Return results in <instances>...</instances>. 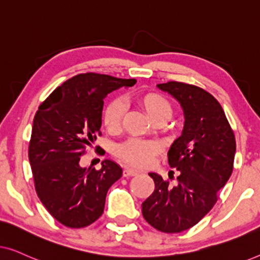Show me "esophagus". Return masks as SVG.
Returning <instances> with one entry per match:
<instances>
[{
    "mask_svg": "<svg viewBox=\"0 0 260 260\" xmlns=\"http://www.w3.org/2000/svg\"><path fill=\"white\" fill-rule=\"evenodd\" d=\"M138 174V172L137 170H135V169H130V168H125L123 170V176L124 177H127V176H135V175H137Z\"/></svg>",
    "mask_w": 260,
    "mask_h": 260,
    "instance_id": "obj_1",
    "label": "esophagus"
}]
</instances>
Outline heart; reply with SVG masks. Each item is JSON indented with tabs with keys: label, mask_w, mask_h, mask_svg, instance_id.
I'll use <instances>...</instances> for the list:
<instances>
[{
	"label": "heart",
	"mask_w": 260,
	"mask_h": 260,
	"mask_svg": "<svg viewBox=\"0 0 260 260\" xmlns=\"http://www.w3.org/2000/svg\"><path fill=\"white\" fill-rule=\"evenodd\" d=\"M137 102L154 123L158 120L167 122L173 115L172 104L162 94L155 93V92L142 93L137 97ZM123 115L124 105L119 99H112L108 103L103 111V123L110 134L118 133ZM158 150V144L155 142L130 140L116 148V155L131 166L142 167L147 166Z\"/></svg>",
	"instance_id": "b5f03b06"
}]
</instances>
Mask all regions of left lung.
I'll use <instances>...</instances> for the list:
<instances>
[{"mask_svg":"<svg viewBox=\"0 0 260 260\" xmlns=\"http://www.w3.org/2000/svg\"><path fill=\"white\" fill-rule=\"evenodd\" d=\"M157 87L179 102L184 123L168 151L169 166L179 170L176 184L149 173L155 190L142 214L154 229L179 233L200 221L218 200L233 170L236 138L219 102L202 88L177 81Z\"/></svg>","mask_w":260,"mask_h":260,"instance_id":"1","label":"left lung"}]
</instances>
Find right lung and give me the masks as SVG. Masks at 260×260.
<instances>
[{
    "label": "right lung",
    "mask_w": 260,
    "mask_h": 260,
    "mask_svg": "<svg viewBox=\"0 0 260 260\" xmlns=\"http://www.w3.org/2000/svg\"><path fill=\"white\" fill-rule=\"evenodd\" d=\"M135 83L106 74H78L39 106L28 157L39 199L62 225L88 226L104 212L106 193L123 170L111 159H104L101 170L86 169L80 156L101 135L104 98Z\"/></svg>",
    "instance_id": "right-lung-1"
}]
</instances>
